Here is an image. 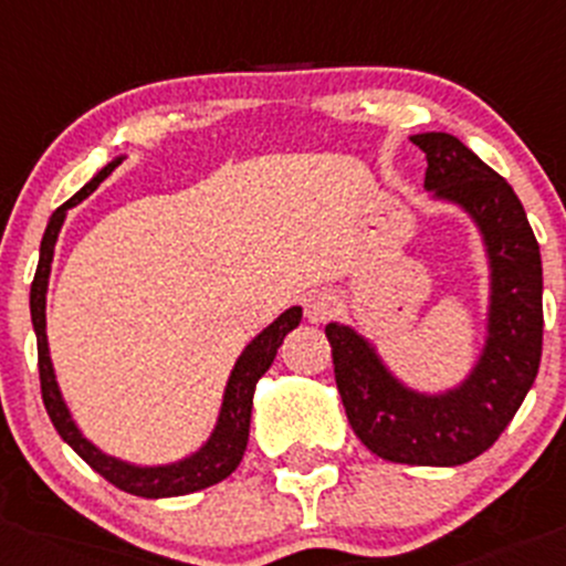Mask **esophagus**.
<instances>
[{
  "mask_svg": "<svg viewBox=\"0 0 566 566\" xmlns=\"http://www.w3.org/2000/svg\"><path fill=\"white\" fill-rule=\"evenodd\" d=\"M303 306H306V319H308V323H314V325L328 323L333 314H336V298H333L331 293L308 295Z\"/></svg>",
  "mask_w": 566,
  "mask_h": 566,
  "instance_id": "34e87169",
  "label": "esophagus"
}]
</instances>
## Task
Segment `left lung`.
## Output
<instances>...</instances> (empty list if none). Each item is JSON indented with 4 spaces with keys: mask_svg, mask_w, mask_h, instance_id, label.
Returning a JSON list of instances; mask_svg holds the SVG:
<instances>
[{
    "mask_svg": "<svg viewBox=\"0 0 566 566\" xmlns=\"http://www.w3.org/2000/svg\"><path fill=\"white\" fill-rule=\"evenodd\" d=\"M426 154V189L469 213L483 235L491 295L488 336L472 371L442 392L407 388L377 347L328 323L338 396L371 453L409 467H458L485 453L515 418L543 358V260L518 195L448 133L412 135Z\"/></svg>",
    "mask_w": 566,
    "mask_h": 566,
    "instance_id": "1",
    "label": "left lung"
}]
</instances>
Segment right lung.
<instances>
[{
	"instance_id": "add662e5",
	"label": "right lung",
	"mask_w": 566,
	"mask_h": 566,
	"mask_svg": "<svg viewBox=\"0 0 566 566\" xmlns=\"http://www.w3.org/2000/svg\"><path fill=\"white\" fill-rule=\"evenodd\" d=\"M124 157H116L113 163L105 165L81 192H75L73 198L64 206H59L56 211L48 219V228L40 243V263L38 273H34L32 293H29V308H32V325L34 336H38V366H40V388H43V403L48 409V418H51L53 428L59 431V437L70 444V448L78 453L88 467L97 474H103L108 483H113L122 491L135 493L143 499H168V496H184V493L203 491L208 485L222 483L224 478L235 472V467L241 463L243 450L249 442V420H252V398L254 388H258L260 377L271 368L273 358H276V349L282 347L284 336L290 331L298 328L303 308L290 306L287 312L279 314L268 328H263L252 342L243 347V353L238 355L233 371H230L228 385H224L222 407H219L217 426H213L211 437L206 439V444L200 450H195L192 455L181 458L176 463H163V467H138V463L122 461V458L103 453L97 444L88 442L81 433V428L75 426L73 415H70L67 403H64L62 390H59L56 371H53L51 363V349H48V336H45V293H48V276H51V263H53V249H56L59 230H62L64 217L73 206H78L81 200H86L99 184L108 178L113 170L122 165Z\"/></svg>"
}]
</instances>
